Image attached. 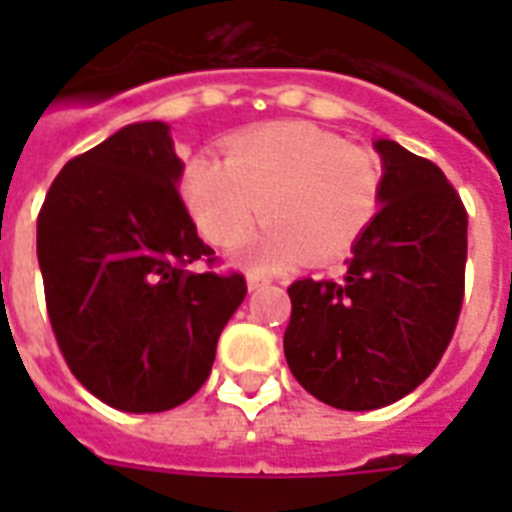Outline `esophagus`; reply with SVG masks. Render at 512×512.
Segmentation results:
<instances>
[{"label":"esophagus","mask_w":512,"mask_h":512,"mask_svg":"<svg viewBox=\"0 0 512 512\" xmlns=\"http://www.w3.org/2000/svg\"><path fill=\"white\" fill-rule=\"evenodd\" d=\"M247 284H249V289H263L271 284V279H268V276H263V273H249Z\"/></svg>","instance_id":"34e87169"}]
</instances>
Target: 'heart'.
Instances as JSON below:
<instances>
[{
  "mask_svg": "<svg viewBox=\"0 0 512 512\" xmlns=\"http://www.w3.org/2000/svg\"><path fill=\"white\" fill-rule=\"evenodd\" d=\"M183 199L217 247H236L263 215L255 263L321 265L345 255L377 215L382 159L311 124H263L233 135L225 159L193 156Z\"/></svg>",
  "mask_w": 512,
  "mask_h": 512,
  "instance_id": "1",
  "label": "heart"
}]
</instances>
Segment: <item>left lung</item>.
Here are the masks:
<instances>
[{
	"label": "left lung",
	"instance_id": "obj_1",
	"mask_svg": "<svg viewBox=\"0 0 512 512\" xmlns=\"http://www.w3.org/2000/svg\"><path fill=\"white\" fill-rule=\"evenodd\" d=\"M382 156V209L340 279L287 289L284 356L311 396L348 412L388 406L428 380L452 342L465 297L468 212L430 159L393 140Z\"/></svg>",
	"mask_w": 512,
	"mask_h": 512
}]
</instances>
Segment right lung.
Instances as JSON below:
<instances>
[{
  "mask_svg": "<svg viewBox=\"0 0 512 512\" xmlns=\"http://www.w3.org/2000/svg\"><path fill=\"white\" fill-rule=\"evenodd\" d=\"M180 175L167 124H127L58 172L36 217L60 353L92 396L122 412L185 404L247 295L244 273L215 271Z\"/></svg>",
  "mask_w": 512,
  "mask_h": 512,
  "instance_id": "obj_1",
  "label": "right lung"
}]
</instances>
